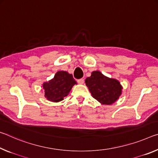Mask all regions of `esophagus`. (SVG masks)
<instances>
[{"mask_svg": "<svg viewBox=\"0 0 158 158\" xmlns=\"http://www.w3.org/2000/svg\"><path fill=\"white\" fill-rule=\"evenodd\" d=\"M84 82H85L84 79H82V78L77 80V83L80 84V85H82V84H84Z\"/></svg>", "mask_w": 158, "mask_h": 158, "instance_id": "obj_1", "label": "esophagus"}]
</instances>
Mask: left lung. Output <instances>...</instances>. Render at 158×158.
<instances>
[{
  "label": "left lung",
  "instance_id": "obj_1",
  "mask_svg": "<svg viewBox=\"0 0 158 158\" xmlns=\"http://www.w3.org/2000/svg\"><path fill=\"white\" fill-rule=\"evenodd\" d=\"M85 83L92 96L103 105L114 103L123 92V86L118 80L106 76L99 71H93Z\"/></svg>",
  "mask_w": 158,
  "mask_h": 158
}]
</instances>
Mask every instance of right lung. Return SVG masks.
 Returning a JSON list of instances; mask_svg holds the SVG:
<instances>
[{"label": "right lung", "instance_id": "obj_1", "mask_svg": "<svg viewBox=\"0 0 158 158\" xmlns=\"http://www.w3.org/2000/svg\"><path fill=\"white\" fill-rule=\"evenodd\" d=\"M77 84L72 74L61 71L56 72L52 79L43 82L45 97L52 102H59L68 96L74 85Z\"/></svg>", "mask_w": 158, "mask_h": 158}]
</instances>
